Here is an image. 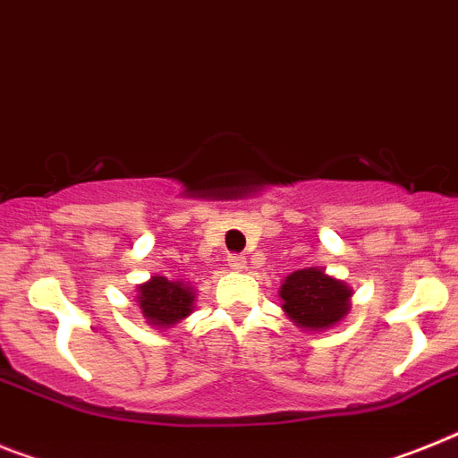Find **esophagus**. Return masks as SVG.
<instances>
[{"mask_svg": "<svg viewBox=\"0 0 458 458\" xmlns=\"http://www.w3.org/2000/svg\"><path fill=\"white\" fill-rule=\"evenodd\" d=\"M226 264H229V268H233V271H243L245 257L243 255H229L226 257Z\"/></svg>", "mask_w": 458, "mask_h": 458, "instance_id": "esophagus-1", "label": "esophagus"}]
</instances>
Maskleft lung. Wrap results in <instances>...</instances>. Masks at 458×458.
Instances as JSON below:
<instances>
[{
	"label": "left lung",
	"instance_id": "1",
	"mask_svg": "<svg viewBox=\"0 0 458 458\" xmlns=\"http://www.w3.org/2000/svg\"><path fill=\"white\" fill-rule=\"evenodd\" d=\"M283 308L303 329H329L350 310V289L319 268H301L280 287Z\"/></svg>",
	"mask_w": 458,
	"mask_h": 458
}]
</instances>
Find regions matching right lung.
Returning a JSON list of instances; mask_svg holds the SVG:
<instances>
[{
  "instance_id": "add662e5",
  "label": "right lung",
  "mask_w": 458,
  "mask_h": 458,
  "mask_svg": "<svg viewBox=\"0 0 458 458\" xmlns=\"http://www.w3.org/2000/svg\"><path fill=\"white\" fill-rule=\"evenodd\" d=\"M194 294L182 283H171L166 277L155 276L150 283L139 287V306L143 318L157 327H174L191 312Z\"/></svg>"
}]
</instances>
